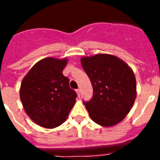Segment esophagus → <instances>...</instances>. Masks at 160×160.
Listing matches in <instances>:
<instances>
[{
    "label": "esophagus",
    "mask_w": 160,
    "mask_h": 160,
    "mask_svg": "<svg viewBox=\"0 0 160 160\" xmlns=\"http://www.w3.org/2000/svg\"><path fill=\"white\" fill-rule=\"evenodd\" d=\"M76 93H77L78 96V97H80V95H81V92H80V90H79V89L76 90Z\"/></svg>",
    "instance_id": "34e87169"
}]
</instances>
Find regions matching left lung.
Segmentation results:
<instances>
[{
	"label": "left lung",
	"mask_w": 160,
	"mask_h": 160,
	"mask_svg": "<svg viewBox=\"0 0 160 160\" xmlns=\"http://www.w3.org/2000/svg\"><path fill=\"white\" fill-rule=\"evenodd\" d=\"M81 64L93 87V98L84 102L90 118L105 128L125 118L136 98L132 69L114 55L98 53L82 57Z\"/></svg>",
	"instance_id": "obj_1"
}]
</instances>
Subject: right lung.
Listing matches in <instances>:
<instances>
[{
    "instance_id": "add662e5",
    "label": "right lung",
    "mask_w": 160,
    "mask_h": 160,
    "mask_svg": "<svg viewBox=\"0 0 160 160\" xmlns=\"http://www.w3.org/2000/svg\"><path fill=\"white\" fill-rule=\"evenodd\" d=\"M68 58H43L22 79L20 98L32 122L53 129L62 125L76 102L77 94L70 88L62 71Z\"/></svg>"
}]
</instances>
